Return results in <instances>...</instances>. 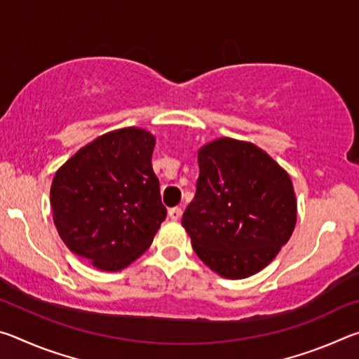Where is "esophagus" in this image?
I'll return each instance as SVG.
<instances>
[{
  "label": "esophagus",
  "instance_id": "1",
  "mask_svg": "<svg viewBox=\"0 0 359 359\" xmlns=\"http://www.w3.org/2000/svg\"><path fill=\"white\" fill-rule=\"evenodd\" d=\"M169 217H171V220H180L182 209L180 208H171V209H169Z\"/></svg>",
  "mask_w": 359,
  "mask_h": 359
}]
</instances>
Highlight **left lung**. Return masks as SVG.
I'll return each instance as SVG.
<instances>
[{
    "instance_id": "obj_1",
    "label": "left lung",
    "mask_w": 359,
    "mask_h": 359,
    "mask_svg": "<svg viewBox=\"0 0 359 359\" xmlns=\"http://www.w3.org/2000/svg\"><path fill=\"white\" fill-rule=\"evenodd\" d=\"M196 194L182 217L194 253L226 278L257 274L296 224L290 175L250 142L222 137L198 154Z\"/></svg>"
}]
</instances>
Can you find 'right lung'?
Returning <instances> with one entry per match:
<instances>
[{
	"label": "right lung",
	"instance_id": "obj_1",
	"mask_svg": "<svg viewBox=\"0 0 359 359\" xmlns=\"http://www.w3.org/2000/svg\"><path fill=\"white\" fill-rule=\"evenodd\" d=\"M155 137L123 128L85 145L58 169L50 188L60 238L102 271H120L150 247L166 218L151 168Z\"/></svg>",
	"mask_w": 359,
	"mask_h": 359
}]
</instances>
